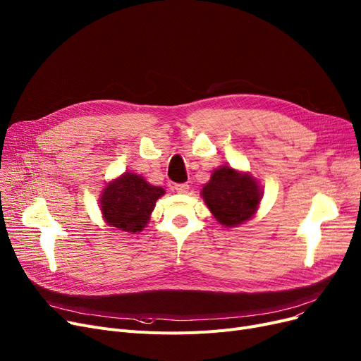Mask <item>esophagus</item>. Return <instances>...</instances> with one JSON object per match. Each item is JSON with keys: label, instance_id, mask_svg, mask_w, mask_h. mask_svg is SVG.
<instances>
[{"label": "esophagus", "instance_id": "esophagus-1", "mask_svg": "<svg viewBox=\"0 0 361 361\" xmlns=\"http://www.w3.org/2000/svg\"><path fill=\"white\" fill-rule=\"evenodd\" d=\"M174 190L178 193H187L189 192V184L187 183H177L174 184Z\"/></svg>", "mask_w": 361, "mask_h": 361}]
</instances>
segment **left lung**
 I'll return each mask as SVG.
<instances>
[{
	"label": "left lung",
	"instance_id": "left-lung-1",
	"mask_svg": "<svg viewBox=\"0 0 361 361\" xmlns=\"http://www.w3.org/2000/svg\"><path fill=\"white\" fill-rule=\"evenodd\" d=\"M202 196L214 216L226 227H234L252 216L261 199L255 180L230 166L214 171Z\"/></svg>",
	"mask_w": 361,
	"mask_h": 361
}]
</instances>
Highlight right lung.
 <instances>
[{
	"instance_id": "1",
	"label": "right lung",
	"mask_w": 361,
	"mask_h": 361,
	"mask_svg": "<svg viewBox=\"0 0 361 361\" xmlns=\"http://www.w3.org/2000/svg\"><path fill=\"white\" fill-rule=\"evenodd\" d=\"M165 190L149 184L137 174L125 172L109 183L102 195V212L109 226L122 231H142L154 203Z\"/></svg>"
}]
</instances>
